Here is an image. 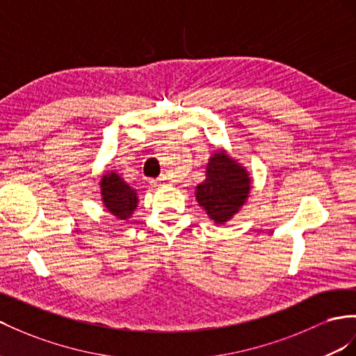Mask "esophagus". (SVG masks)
Wrapping results in <instances>:
<instances>
[{
  "label": "esophagus",
  "instance_id": "1",
  "mask_svg": "<svg viewBox=\"0 0 356 356\" xmlns=\"http://www.w3.org/2000/svg\"><path fill=\"white\" fill-rule=\"evenodd\" d=\"M152 184L154 186H165V185H170V181L167 180V177H159L158 180H152Z\"/></svg>",
  "mask_w": 356,
  "mask_h": 356
}]
</instances>
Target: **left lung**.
Here are the masks:
<instances>
[{
  "label": "left lung",
  "mask_w": 356,
  "mask_h": 356,
  "mask_svg": "<svg viewBox=\"0 0 356 356\" xmlns=\"http://www.w3.org/2000/svg\"><path fill=\"white\" fill-rule=\"evenodd\" d=\"M252 177L225 149L215 150L206 165V179L195 188V200L211 220L222 225L247 204Z\"/></svg>",
  "instance_id": "obj_1"
}]
</instances>
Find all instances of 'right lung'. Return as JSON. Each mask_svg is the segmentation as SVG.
<instances>
[{
	"mask_svg": "<svg viewBox=\"0 0 356 356\" xmlns=\"http://www.w3.org/2000/svg\"><path fill=\"white\" fill-rule=\"evenodd\" d=\"M100 200L108 213L117 220L127 221L138 207L136 189L118 175L115 170H105L100 176Z\"/></svg>",
	"mask_w": 356,
	"mask_h": 356,
	"instance_id": "add662e5",
	"label": "right lung"
}]
</instances>
